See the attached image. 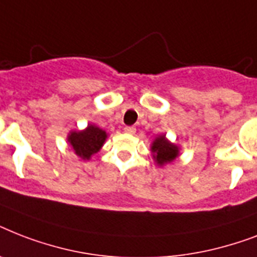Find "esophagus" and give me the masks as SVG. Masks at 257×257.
I'll use <instances>...</instances> for the list:
<instances>
[{"label": "esophagus", "mask_w": 257, "mask_h": 257, "mask_svg": "<svg viewBox=\"0 0 257 257\" xmlns=\"http://www.w3.org/2000/svg\"><path fill=\"white\" fill-rule=\"evenodd\" d=\"M124 132L128 133V135H135L136 133V128L135 126H125Z\"/></svg>", "instance_id": "esophagus-1"}]
</instances>
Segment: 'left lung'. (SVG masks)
<instances>
[{
	"instance_id": "left-lung-1",
	"label": "left lung",
	"mask_w": 257,
	"mask_h": 257,
	"mask_svg": "<svg viewBox=\"0 0 257 257\" xmlns=\"http://www.w3.org/2000/svg\"><path fill=\"white\" fill-rule=\"evenodd\" d=\"M153 157L156 159L157 164L164 165L167 163H171L179 155V149L173 144H171L164 136L157 137L156 140L153 141L152 145Z\"/></svg>"
}]
</instances>
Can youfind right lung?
<instances>
[{
    "label": "right lung",
    "mask_w": 257,
    "mask_h": 257,
    "mask_svg": "<svg viewBox=\"0 0 257 257\" xmlns=\"http://www.w3.org/2000/svg\"><path fill=\"white\" fill-rule=\"evenodd\" d=\"M106 133L94 125H88V128L81 132H72L68 137L72 148L77 156L84 160H89L92 155L97 153L104 144Z\"/></svg>",
    "instance_id": "obj_1"
}]
</instances>
